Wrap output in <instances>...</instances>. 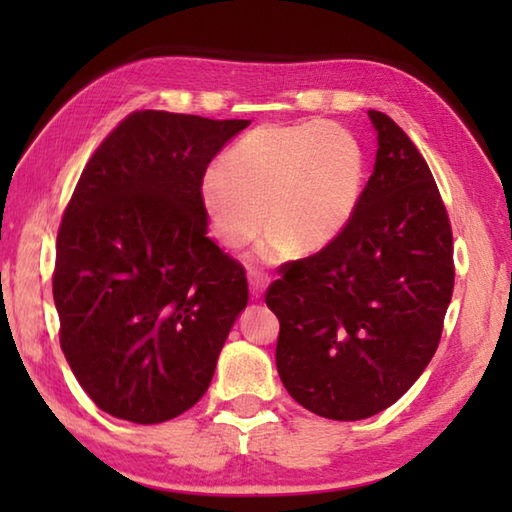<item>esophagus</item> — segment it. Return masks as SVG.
<instances>
[{
	"instance_id": "1",
	"label": "esophagus",
	"mask_w": 512,
	"mask_h": 512,
	"mask_svg": "<svg viewBox=\"0 0 512 512\" xmlns=\"http://www.w3.org/2000/svg\"><path fill=\"white\" fill-rule=\"evenodd\" d=\"M248 284H250V296H253L255 300L262 298L264 289L268 287V275L264 271H259V268H250Z\"/></svg>"
}]
</instances>
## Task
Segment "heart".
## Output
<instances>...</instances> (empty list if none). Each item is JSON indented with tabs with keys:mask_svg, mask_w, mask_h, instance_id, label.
I'll list each match as a JSON object with an SVG mask.
<instances>
[{
	"mask_svg": "<svg viewBox=\"0 0 512 512\" xmlns=\"http://www.w3.org/2000/svg\"><path fill=\"white\" fill-rule=\"evenodd\" d=\"M363 151L348 128L329 121L257 126L205 171L201 196L216 235L232 248L273 225L259 244L268 262L318 253L339 239L357 214Z\"/></svg>",
	"mask_w": 512,
	"mask_h": 512,
	"instance_id": "b5f03b06",
	"label": "heart"
}]
</instances>
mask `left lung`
Instances as JSON below:
<instances>
[{
    "label": "left lung",
    "mask_w": 512,
    "mask_h": 512,
    "mask_svg": "<svg viewBox=\"0 0 512 512\" xmlns=\"http://www.w3.org/2000/svg\"><path fill=\"white\" fill-rule=\"evenodd\" d=\"M377 160L357 214L316 255L277 268L284 388L329 420H363L409 391L440 343L454 291L452 223L429 164L395 121L368 110Z\"/></svg>",
    "instance_id": "1"
}]
</instances>
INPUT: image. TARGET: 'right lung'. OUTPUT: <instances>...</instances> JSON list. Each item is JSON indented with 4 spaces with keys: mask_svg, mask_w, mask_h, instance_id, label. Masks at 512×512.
<instances>
[{
    "mask_svg": "<svg viewBox=\"0 0 512 512\" xmlns=\"http://www.w3.org/2000/svg\"><path fill=\"white\" fill-rule=\"evenodd\" d=\"M248 124L135 110L69 198L51 280L60 348L115 418L158 424L192 409L246 307V268L207 237L201 185Z\"/></svg>",
    "mask_w": 512,
    "mask_h": 512,
    "instance_id": "obj_1",
    "label": "right lung"
}]
</instances>
